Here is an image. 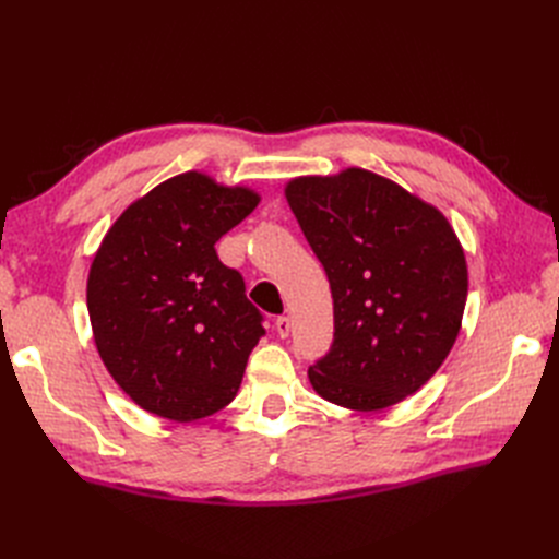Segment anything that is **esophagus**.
Masks as SVG:
<instances>
[{
    "instance_id": "34e87169",
    "label": "esophagus",
    "mask_w": 559,
    "mask_h": 559,
    "mask_svg": "<svg viewBox=\"0 0 559 559\" xmlns=\"http://www.w3.org/2000/svg\"><path fill=\"white\" fill-rule=\"evenodd\" d=\"M275 331H277V335L280 337H286V335H289V331H292V319L289 317H277L275 319Z\"/></svg>"
}]
</instances>
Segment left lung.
<instances>
[{
	"label": "left lung",
	"instance_id": "1",
	"mask_svg": "<svg viewBox=\"0 0 559 559\" xmlns=\"http://www.w3.org/2000/svg\"><path fill=\"white\" fill-rule=\"evenodd\" d=\"M284 195L324 265L335 333L310 366L314 392L349 411L415 394L462 329L468 270L445 214L364 167L286 181Z\"/></svg>",
	"mask_w": 559,
	"mask_h": 559
}]
</instances>
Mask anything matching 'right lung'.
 <instances>
[{"label": "right lung", "mask_w": 559, "mask_h": 559, "mask_svg": "<svg viewBox=\"0 0 559 559\" xmlns=\"http://www.w3.org/2000/svg\"><path fill=\"white\" fill-rule=\"evenodd\" d=\"M259 202L249 186L189 170L130 202L99 242L86 284L93 341L142 411L195 421L238 394L265 331L214 245Z\"/></svg>", "instance_id": "right-lung-1"}]
</instances>
